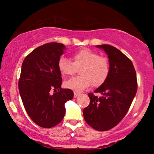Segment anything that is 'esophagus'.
<instances>
[{
	"instance_id": "esophagus-1",
	"label": "esophagus",
	"mask_w": 154,
	"mask_h": 154,
	"mask_svg": "<svg viewBox=\"0 0 154 154\" xmlns=\"http://www.w3.org/2000/svg\"><path fill=\"white\" fill-rule=\"evenodd\" d=\"M79 93H76V92L74 93V97H75V98H77V96H79Z\"/></svg>"
}]
</instances>
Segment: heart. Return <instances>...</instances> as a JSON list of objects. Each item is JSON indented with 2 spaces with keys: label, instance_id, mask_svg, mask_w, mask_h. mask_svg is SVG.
Here are the masks:
<instances>
[{
  "label": "heart",
  "instance_id": "heart-1",
  "mask_svg": "<svg viewBox=\"0 0 154 154\" xmlns=\"http://www.w3.org/2000/svg\"><path fill=\"white\" fill-rule=\"evenodd\" d=\"M74 62L65 56L58 61V69L61 75L68 77L75 75L77 68H80L79 77L64 83V86L75 91H82L91 85L98 87L105 82L109 75V62L106 57L90 49H82L73 54Z\"/></svg>",
  "mask_w": 154,
  "mask_h": 154
}]
</instances>
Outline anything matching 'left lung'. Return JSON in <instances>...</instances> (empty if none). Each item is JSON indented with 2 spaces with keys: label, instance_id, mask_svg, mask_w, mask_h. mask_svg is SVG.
Segmentation results:
<instances>
[{
  "label": "left lung",
  "instance_id": "obj_1",
  "mask_svg": "<svg viewBox=\"0 0 154 154\" xmlns=\"http://www.w3.org/2000/svg\"><path fill=\"white\" fill-rule=\"evenodd\" d=\"M96 47L107 54L110 71L105 82L94 91L101 96L88 94L90 104L83 110V116L91 128L106 131L128 113L137 92V77L131 60L116 48L106 44Z\"/></svg>",
  "mask_w": 154,
  "mask_h": 154
}]
</instances>
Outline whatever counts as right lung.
I'll return each instance as SVG.
<instances>
[{
    "mask_svg": "<svg viewBox=\"0 0 154 154\" xmlns=\"http://www.w3.org/2000/svg\"><path fill=\"white\" fill-rule=\"evenodd\" d=\"M66 50L63 44L48 43L26 56L19 80V89L24 109L38 126L51 128L62 121L64 104L74 97L70 89H62L58 61ZM51 89L58 91L53 95Z\"/></svg>",
    "mask_w": 154,
    "mask_h": 154,
    "instance_id": "obj_1",
    "label": "right lung"
}]
</instances>
